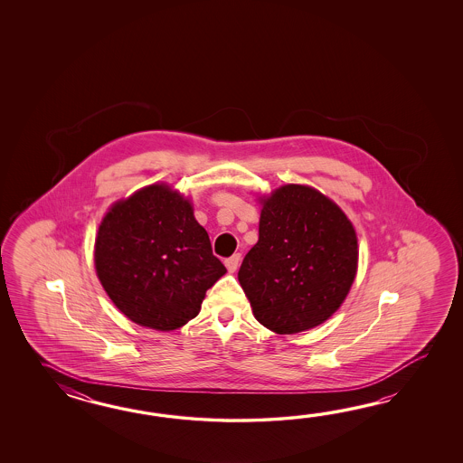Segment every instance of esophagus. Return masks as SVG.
I'll list each match as a JSON object with an SVG mask.
<instances>
[{"label":"esophagus","mask_w":463,"mask_h":463,"mask_svg":"<svg viewBox=\"0 0 463 463\" xmlns=\"http://www.w3.org/2000/svg\"><path fill=\"white\" fill-rule=\"evenodd\" d=\"M240 261H241V255H240V253H235V255L227 258V260H225V265H227L228 271H230V273H235L236 269H238V266H240Z\"/></svg>","instance_id":"1"}]
</instances>
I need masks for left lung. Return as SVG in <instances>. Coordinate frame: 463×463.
<instances>
[{"instance_id": "obj_1", "label": "left lung", "mask_w": 463, "mask_h": 463, "mask_svg": "<svg viewBox=\"0 0 463 463\" xmlns=\"http://www.w3.org/2000/svg\"><path fill=\"white\" fill-rule=\"evenodd\" d=\"M355 269L357 238L343 210L315 188L285 185L263 200L238 281L261 325L293 335L335 313Z\"/></svg>"}]
</instances>
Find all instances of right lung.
Listing matches in <instances>:
<instances>
[{"instance_id": "obj_1", "label": "right lung", "mask_w": 463, "mask_h": 463, "mask_svg": "<svg viewBox=\"0 0 463 463\" xmlns=\"http://www.w3.org/2000/svg\"><path fill=\"white\" fill-rule=\"evenodd\" d=\"M94 263L112 303L158 331L187 325L208 288L227 273L188 200L167 185L142 188L109 210Z\"/></svg>"}]
</instances>
